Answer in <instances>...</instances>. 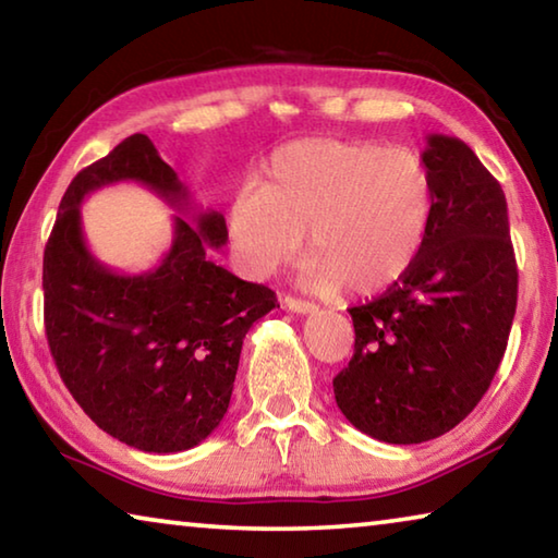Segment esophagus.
<instances>
[{"label":"esophagus","instance_id":"obj_1","mask_svg":"<svg viewBox=\"0 0 558 558\" xmlns=\"http://www.w3.org/2000/svg\"><path fill=\"white\" fill-rule=\"evenodd\" d=\"M282 305H286L290 313H298V315H315L317 310H319L315 302L298 300V298H292V295H286V300H282Z\"/></svg>","mask_w":558,"mask_h":558}]
</instances>
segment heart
<instances>
[{"label": "heart", "mask_w": 558, "mask_h": 558, "mask_svg": "<svg viewBox=\"0 0 558 558\" xmlns=\"http://www.w3.org/2000/svg\"><path fill=\"white\" fill-rule=\"evenodd\" d=\"M430 219L433 182L411 149L307 137L280 147L258 186L235 194L229 233L256 276L295 260L307 233L310 290L374 295L413 268Z\"/></svg>", "instance_id": "heart-1"}]
</instances>
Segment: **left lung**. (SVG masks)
<instances>
[{
  "instance_id": "left-lung-1",
  "label": "left lung",
  "mask_w": 558,
  "mask_h": 558,
  "mask_svg": "<svg viewBox=\"0 0 558 558\" xmlns=\"http://www.w3.org/2000/svg\"><path fill=\"white\" fill-rule=\"evenodd\" d=\"M428 239L413 268L349 310L354 356L335 376L339 411L366 436L413 446L456 428L502 362L517 260L497 179L458 137L428 135Z\"/></svg>"
}]
</instances>
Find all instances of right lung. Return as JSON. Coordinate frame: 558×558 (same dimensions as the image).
<instances>
[{
    "mask_svg": "<svg viewBox=\"0 0 558 558\" xmlns=\"http://www.w3.org/2000/svg\"><path fill=\"white\" fill-rule=\"evenodd\" d=\"M137 182L179 214L189 192L147 135H130L65 189L44 251V325L65 389L98 428L145 452L189 450L229 409L243 337L276 307V292L209 258L229 241L219 211L174 216L162 263L128 276L93 256L81 204Z\"/></svg>",
    "mask_w": 558,
    "mask_h": 558,
    "instance_id": "add662e5",
    "label": "right lung"
}]
</instances>
